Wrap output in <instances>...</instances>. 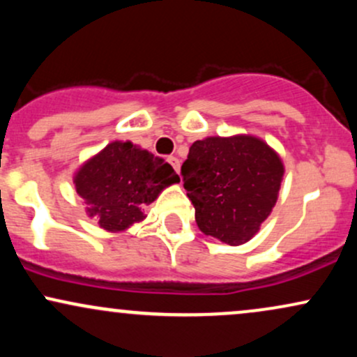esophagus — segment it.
Wrapping results in <instances>:
<instances>
[{"mask_svg": "<svg viewBox=\"0 0 357 357\" xmlns=\"http://www.w3.org/2000/svg\"><path fill=\"white\" fill-rule=\"evenodd\" d=\"M167 162H169V165L174 167L176 173L179 174V166H181V165H179V159L174 158V155H169V158H167Z\"/></svg>", "mask_w": 357, "mask_h": 357, "instance_id": "34e87169", "label": "esophagus"}]
</instances>
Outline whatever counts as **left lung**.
<instances>
[{
    "label": "left lung",
    "instance_id": "1",
    "mask_svg": "<svg viewBox=\"0 0 357 357\" xmlns=\"http://www.w3.org/2000/svg\"><path fill=\"white\" fill-rule=\"evenodd\" d=\"M284 173L277 151L250 134L192 142L181 166L198 228L231 247L260 230L275 206Z\"/></svg>",
    "mask_w": 357,
    "mask_h": 357
}]
</instances>
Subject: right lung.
Returning a JSON list of instances; mask_svg holds the SVG:
<instances>
[{"label": "right lung", "instance_id": "1", "mask_svg": "<svg viewBox=\"0 0 357 357\" xmlns=\"http://www.w3.org/2000/svg\"><path fill=\"white\" fill-rule=\"evenodd\" d=\"M176 183L179 176L171 165L130 141L110 142L73 174L87 215L110 233L141 223L146 206Z\"/></svg>", "mask_w": 357, "mask_h": 357}]
</instances>
